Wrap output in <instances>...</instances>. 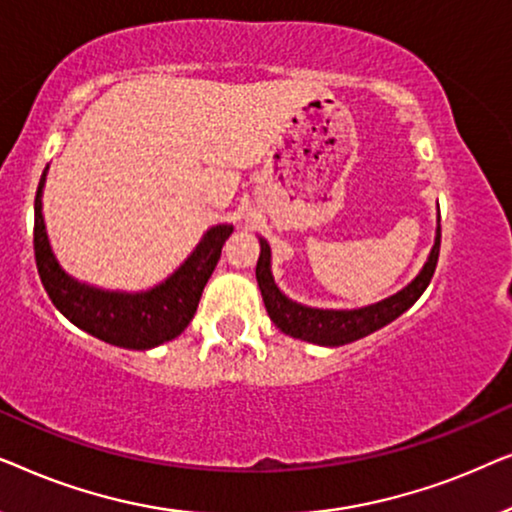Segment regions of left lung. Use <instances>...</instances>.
I'll list each match as a JSON object with an SVG mask.
<instances>
[{
	"instance_id": "1",
	"label": "left lung",
	"mask_w": 512,
	"mask_h": 512,
	"mask_svg": "<svg viewBox=\"0 0 512 512\" xmlns=\"http://www.w3.org/2000/svg\"><path fill=\"white\" fill-rule=\"evenodd\" d=\"M440 254V226L436 230V244H433L429 261L412 282L398 291L396 296L384 298L380 303L359 307V310H317V307H305L300 303H293L277 289L275 279L270 272V244L261 240V256L256 263V282L261 289L265 310H268L272 324L279 331L291 335V338L314 342V345L326 347H340L347 342H354L359 338H366L377 328L387 326L389 321L408 310L410 305L417 303L426 286H429L433 272L438 265Z\"/></svg>"
}]
</instances>
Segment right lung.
Returning a JSON list of instances; mask_svg holds the SVG:
<instances>
[{
    "instance_id": "1",
    "label": "right lung",
    "mask_w": 512,
    "mask_h": 512,
    "mask_svg": "<svg viewBox=\"0 0 512 512\" xmlns=\"http://www.w3.org/2000/svg\"><path fill=\"white\" fill-rule=\"evenodd\" d=\"M44 181L46 170L41 174L34 200V258L41 284L53 305L81 331L123 349H151L184 333L198 310L202 289L219 263L223 242L233 233V226L209 228L184 265L149 291H102L76 282L55 261L41 214Z\"/></svg>"
}]
</instances>
